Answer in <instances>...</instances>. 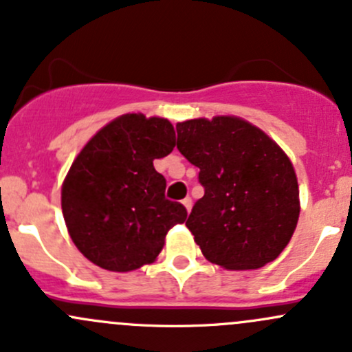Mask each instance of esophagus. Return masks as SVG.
Returning a JSON list of instances; mask_svg holds the SVG:
<instances>
[{
	"mask_svg": "<svg viewBox=\"0 0 352 352\" xmlns=\"http://www.w3.org/2000/svg\"><path fill=\"white\" fill-rule=\"evenodd\" d=\"M182 204L186 206L187 211H190V208H192V199H190V197H186V199H184V201H182Z\"/></svg>",
	"mask_w": 352,
	"mask_h": 352,
	"instance_id": "1",
	"label": "esophagus"
}]
</instances>
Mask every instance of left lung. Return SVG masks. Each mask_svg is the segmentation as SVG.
<instances>
[{"mask_svg": "<svg viewBox=\"0 0 352 352\" xmlns=\"http://www.w3.org/2000/svg\"><path fill=\"white\" fill-rule=\"evenodd\" d=\"M177 148L199 168L204 196L187 228L212 264L257 269L287 245L300 216V192L285 151L239 117L177 124Z\"/></svg>", "mask_w": 352, "mask_h": 352, "instance_id": "8db88e82", "label": "left lung"}]
</instances>
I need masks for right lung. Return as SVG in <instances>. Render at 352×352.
<instances>
[{
  "mask_svg": "<svg viewBox=\"0 0 352 352\" xmlns=\"http://www.w3.org/2000/svg\"><path fill=\"white\" fill-rule=\"evenodd\" d=\"M175 131L166 119L126 113L98 131L63 184V216L78 250L107 271L127 272L158 257L187 209L165 197L155 158L172 153Z\"/></svg>",
  "mask_w": 352,
  "mask_h": 352,
  "instance_id": "add662e5",
  "label": "right lung"
}]
</instances>
